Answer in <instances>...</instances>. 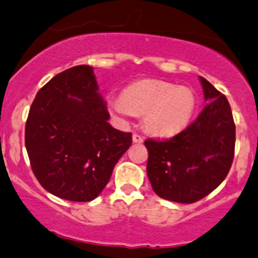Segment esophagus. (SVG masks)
Instances as JSON below:
<instances>
[{
  "label": "esophagus",
  "instance_id": "obj_1",
  "mask_svg": "<svg viewBox=\"0 0 258 258\" xmlns=\"http://www.w3.org/2000/svg\"><path fill=\"white\" fill-rule=\"evenodd\" d=\"M133 141H134V143H143L144 141V138L141 137V135H139V134H137V133H135V134H133Z\"/></svg>",
  "mask_w": 258,
  "mask_h": 258
}]
</instances>
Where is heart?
<instances>
[{
    "label": "heart",
    "mask_w": 258,
    "mask_h": 258,
    "mask_svg": "<svg viewBox=\"0 0 258 258\" xmlns=\"http://www.w3.org/2000/svg\"><path fill=\"white\" fill-rule=\"evenodd\" d=\"M119 117L143 115L144 128L157 137H172L189 124L197 107L195 92L185 86L143 80L128 86L119 98L108 102Z\"/></svg>",
    "instance_id": "1"
}]
</instances>
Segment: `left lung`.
Segmentation results:
<instances>
[{
  "instance_id": "obj_1",
  "label": "left lung",
  "mask_w": 258,
  "mask_h": 258,
  "mask_svg": "<svg viewBox=\"0 0 258 258\" xmlns=\"http://www.w3.org/2000/svg\"><path fill=\"white\" fill-rule=\"evenodd\" d=\"M199 79L208 103L196 120L171 139L145 140L152 189L176 203H195L212 193L234 160L235 123L228 99Z\"/></svg>"
}]
</instances>
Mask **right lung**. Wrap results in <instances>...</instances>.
Listing matches in <instances>:
<instances>
[{"instance_id": "add662e5", "label": "right lung", "mask_w": 258, "mask_h": 258, "mask_svg": "<svg viewBox=\"0 0 258 258\" xmlns=\"http://www.w3.org/2000/svg\"><path fill=\"white\" fill-rule=\"evenodd\" d=\"M93 68L57 74L38 91L26 123V149L44 189L71 202H90L103 190L132 133L113 128Z\"/></svg>"}]
</instances>
